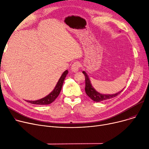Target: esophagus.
Segmentation results:
<instances>
[{
  "mask_svg": "<svg viewBox=\"0 0 149 149\" xmlns=\"http://www.w3.org/2000/svg\"><path fill=\"white\" fill-rule=\"evenodd\" d=\"M80 66H81V64H80V62H79V61L74 62L72 65V67H71L72 71H73L74 72L78 71V70H79V68H80Z\"/></svg>",
  "mask_w": 149,
  "mask_h": 149,
  "instance_id": "34e87169",
  "label": "esophagus"
}]
</instances>
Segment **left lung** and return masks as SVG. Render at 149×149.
I'll return each mask as SVG.
<instances>
[{
	"label": "left lung",
	"instance_id": "left-lung-1",
	"mask_svg": "<svg viewBox=\"0 0 149 149\" xmlns=\"http://www.w3.org/2000/svg\"><path fill=\"white\" fill-rule=\"evenodd\" d=\"M83 74L85 76V92L86 93V94L93 100L95 101V102H100L101 101H104L107 100H109L113 98L116 96H118L119 94H120L121 92L123 91H121L119 92L115 93V94H101L99 92H97L95 89L92 87V86L90 80L88 75L86 74L84 71H83Z\"/></svg>",
	"mask_w": 149,
	"mask_h": 149
}]
</instances>
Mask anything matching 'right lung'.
<instances>
[{
  "mask_svg": "<svg viewBox=\"0 0 149 149\" xmlns=\"http://www.w3.org/2000/svg\"><path fill=\"white\" fill-rule=\"evenodd\" d=\"M68 71L66 70L61 75V77L60 78V79L57 82L56 87H55L54 89L52 91V92H51L48 95H47L46 97H44L43 98H42L40 100H36V101H28L26 100L27 102L30 103L31 104H38V105H46V104H49L52 103L53 101L56 100L57 97L58 96L59 93L61 91V88L63 84L64 80L65 79V77L66 75L68 74Z\"/></svg>",
  "mask_w": 149,
  "mask_h": 149,
  "instance_id": "1",
  "label": "right lung"
}]
</instances>
